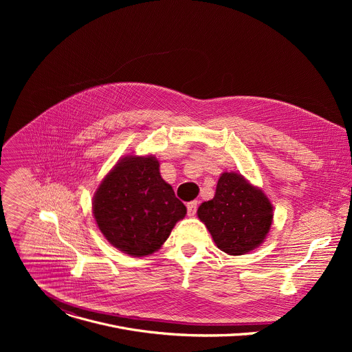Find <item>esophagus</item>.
Masks as SVG:
<instances>
[{
	"label": "esophagus",
	"mask_w": 352,
	"mask_h": 352,
	"mask_svg": "<svg viewBox=\"0 0 352 352\" xmlns=\"http://www.w3.org/2000/svg\"><path fill=\"white\" fill-rule=\"evenodd\" d=\"M186 209H188V214L189 216H195L196 210H197V202H196V200H192V202H189L186 205Z\"/></svg>",
	"instance_id": "esophagus-1"
}]
</instances>
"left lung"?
Listing matches in <instances>:
<instances>
[{
  "mask_svg": "<svg viewBox=\"0 0 352 352\" xmlns=\"http://www.w3.org/2000/svg\"><path fill=\"white\" fill-rule=\"evenodd\" d=\"M197 217L219 249L239 256L266 239L273 223V205L262 189L241 174L223 173L214 197L199 206Z\"/></svg>",
  "mask_w": 352,
  "mask_h": 352,
  "instance_id": "obj_1",
  "label": "left lung"
}]
</instances>
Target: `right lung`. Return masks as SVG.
Listing matches in <instances>:
<instances>
[{
  "label": "right lung",
  "mask_w": 352,
  "mask_h": 352,
  "mask_svg": "<svg viewBox=\"0 0 352 352\" xmlns=\"http://www.w3.org/2000/svg\"><path fill=\"white\" fill-rule=\"evenodd\" d=\"M155 156H125L93 196L98 230L121 252L152 255L167 241L186 208L160 175Z\"/></svg>",
  "instance_id": "add662e5"
}]
</instances>
